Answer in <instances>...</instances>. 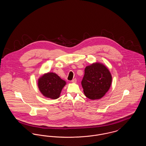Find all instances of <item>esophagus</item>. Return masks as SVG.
Returning a JSON list of instances; mask_svg holds the SVG:
<instances>
[{"instance_id":"esophagus-1","label":"esophagus","mask_w":146,"mask_h":146,"mask_svg":"<svg viewBox=\"0 0 146 146\" xmlns=\"http://www.w3.org/2000/svg\"><path fill=\"white\" fill-rule=\"evenodd\" d=\"M72 82L73 83H76V78H74L72 80Z\"/></svg>"}]
</instances>
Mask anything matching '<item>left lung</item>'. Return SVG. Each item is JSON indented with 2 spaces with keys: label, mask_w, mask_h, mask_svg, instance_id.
I'll use <instances>...</instances> for the list:
<instances>
[{
  "label": "left lung",
  "mask_w": 146,
  "mask_h": 146,
  "mask_svg": "<svg viewBox=\"0 0 146 146\" xmlns=\"http://www.w3.org/2000/svg\"><path fill=\"white\" fill-rule=\"evenodd\" d=\"M112 77L109 70L101 63H94L85 68L82 85L86 97L92 100L100 99L109 90Z\"/></svg>",
  "instance_id": "obj_1"
}]
</instances>
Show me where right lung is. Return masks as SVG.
Here are the masks:
<instances>
[{"label":"right lung","mask_w":146,"mask_h":146,"mask_svg":"<svg viewBox=\"0 0 146 146\" xmlns=\"http://www.w3.org/2000/svg\"><path fill=\"white\" fill-rule=\"evenodd\" d=\"M66 84L64 80L53 72L45 73L38 80L39 90L43 96L53 100L60 97Z\"/></svg>","instance_id":"add662e5"}]
</instances>
